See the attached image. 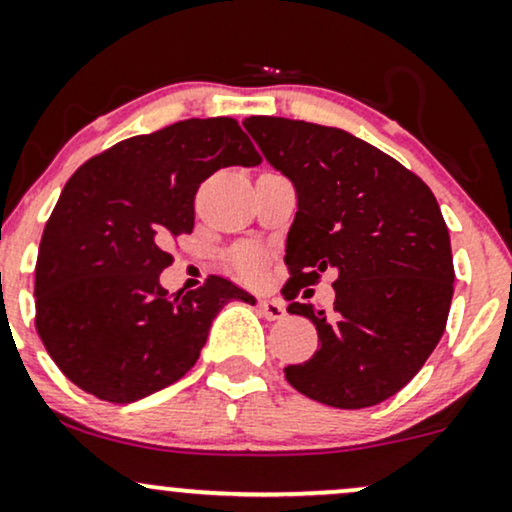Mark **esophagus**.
<instances>
[{"label": "esophagus", "mask_w": 512, "mask_h": 512, "mask_svg": "<svg viewBox=\"0 0 512 512\" xmlns=\"http://www.w3.org/2000/svg\"><path fill=\"white\" fill-rule=\"evenodd\" d=\"M257 307H260V314L264 316V319H269V321H278L286 316V307L276 300H260L257 302Z\"/></svg>", "instance_id": "obj_1"}]
</instances>
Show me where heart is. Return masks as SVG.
<instances>
[{
  "instance_id": "b5f03b06",
  "label": "heart",
  "mask_w": 512,
  "mask_h": 512,
  "mask_svg": "<svg viewBox=\"0 0 512 512\" xmlns=\"http://www.w3.org/2000/svg\"><path fill=\"white\" fill-rule=\"evenodd\" d=\"M238 267H241L245 274H257V271H260V257H257V255H243L241 260H238Z\"/></svg>"
}]
</instances>
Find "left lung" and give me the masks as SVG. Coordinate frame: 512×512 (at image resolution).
<instances>
[{"label": "left lung", "mask_w": 512, "mask_h": 512, "mask_svg": "<svg viewBox=\"0 0 512 512\" xmlns=\"http://www.w3.org/2000/svg\"><path fill=\"white\" fill-rule=\"evenodd\" d=\"M243 127L295 186L290 283L312 286L321 271L335 274L331 316L288 304L290 314L314 323L319 349L286 366V380L335 409L390 399L437 347L454 297V257L437 198L423 179L345 129L267 115L245 118Z\"/></svg>", "instance_id": "left-lung-1"}]
</instances>
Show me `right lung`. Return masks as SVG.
Segmentation results:
<instances>
[{
	"label": "right lung",
	"instance_id": "1",
	"mask_svg": "<svg viewBox=\"0 0 512 512\" xmlns=\"http://www.w3.org/2000/svg\"><path fill=\"white\" fill-rule=\"evenodd\" d=\"M262 158L231 118L184 120L120 141L63 186L35 267L37 333L80 390L129 404L191 371L226 302L255 297L222 276L167 295V245L193 231L200 181Z\"/></svg>",
	"mask_w": 512,
	"mask_h": 512
}]
</instances>
